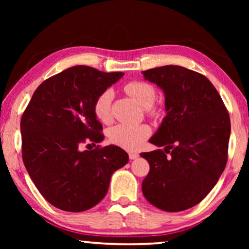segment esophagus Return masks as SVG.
I'll return each instance as SVG.
<instances>
[{"instance_id": "1", "label": "esophagus", "mask_w": 249, "mask_h": 249, "mask_svg": "<svg viewBox=\"0 0 249 249\" xmlns=\"http://www.w3.org/2000/svg\"><path fill=\"white\" fill-rule=\"evenodd\" d=\"M128 156H129L130 160H135V159H137L138 157H140V155L136 154V153H129Z\"/></svg>"}]
</instances>
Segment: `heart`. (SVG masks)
Here are the masks:
<instances>
[{
  "instance_id": "b5f03b06",
  "label": "heart",
  "mask_w": 249,
  "mask_h": 249,
  "mask_svg": "<svg viewBox=\"0 0 249 249\" xmlns=\"http://www.w3.org/2000/svg\"><path fill=\"white\" fill-rule=\"evenodd\" d=\"M124 91L142 107H146L147 111L156 112L151 105L154 104L156 98H157V92L151 84L142 81H133L125 84ZM113 98H114L113 91L107 89L103 91L95 100L93 105L94 115L102 123H108L112 119L111 105ZM150 133V127L145 124H119L113 126L108 130V138L113 144L126 150H137L144 145Z\"/></svg>"
}]
</instances>
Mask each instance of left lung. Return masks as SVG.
<instances>
[{"label": "left lung", "instance_id": "left-lung-1", "mask_svg": "<svg viewBox=\"0 0 249 249\" xmlns=\"http://www.w3.org/2000/svg\"><path fill=\"white\" fill-rule=\"evenodd\" d=\"M142 73L162 90L166 111L149 140L155 146H165V151L141 154L150 166L142 190L156 208L180 212L200 203L225 169L229 112L210 80L196 71L169 65Z\"/></svg>", "mask_w": 249, "mask_h": 249}]
</instances>
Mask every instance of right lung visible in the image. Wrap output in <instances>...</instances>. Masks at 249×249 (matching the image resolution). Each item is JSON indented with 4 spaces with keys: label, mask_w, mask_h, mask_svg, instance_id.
Wrapping results in <instances>:
<instances>
[{
    "label": "right lung",
    "mask_w": 249,
    "mask_h": 249,
    "mask_svg": "<svg viewBox=\"0 0 249 249\" xmlns=\"http://www.w3.org/2000/svg\"><path fill=\"white\" fill-rule=\"evenodd\" d=\"M123 75L71 67L41 83L25 109L20 121L24 165L41 196L58 209L93 208L107 195L113 172L128 162L127 153L115 145L80 150L84 142L104 140L93 105Z\"/></svg>",
    "instance_id": "obj_1"
}]
</instances>
